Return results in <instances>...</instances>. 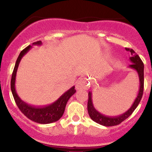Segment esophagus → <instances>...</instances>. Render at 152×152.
I'll return each instance as SVG.
<instances>
[{"label":"esophagus","mask_w":152,"mask_h":152,"mask_svg":"<svg viewBox=\"0 0 152 152\" xmlns=\"http://www.w3.org/2000/svg\"><path fill=\"white\" fill-rule=\"evenodd\" d=\"M88 84L87 83L86 78H79L76 82V89L81 90V89H88Z\"/></svg>","instance_id":"esophagus-1"}]
</instances>
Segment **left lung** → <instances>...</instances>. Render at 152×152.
<instances>
[{
    "label": "left lung",
    "instance_id": "left-lung-1",
    "mask_svg": "<svg viewBox=\"0 0 152 152\" xmlns=\"http://www.w3.org/2000/svg\"><path fill=\"white\" fill-rule=\"evenodd\" d=\"M127 51H129L131 53L132 56L129 58L130 61L132 62V64L129 66L128 68L129 69H134L137 72L139 75V93L137 98L135 99L134 102L131 107L125 111L124 113L121 115H118L116 116H107L105 115L101 114L99 111H97L96 109L94 108L93 104V100H92V93L91 91L88 92V105H87V109H88V112L89 114V116L94 121L96 122L99 124L102 125V126H116V125L119 124L122 121L126 119L129 116H130L132 113L134 112V110L139 105V102H140L141 99H142L143 95V91H144V64H143L142 61L141 60L140 57L135 53V51L133 49H130V48H125Z\"/></svg>",
    "mask_w": 152,
    "mask_h": 152
}]
</instances>
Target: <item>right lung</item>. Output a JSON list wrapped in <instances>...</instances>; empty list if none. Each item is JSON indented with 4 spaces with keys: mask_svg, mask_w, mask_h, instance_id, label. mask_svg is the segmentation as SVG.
Wrapping results in <instances>:
<instances>
[{
    "mask_svg": "<svg viewBox=\"0 0 152 152\" xmlns=\"http://www.w3.org/2000/svg\"><path fill=\"white\" fill-rule=\"evenodd\" d=\"M33 45L41 46V45H42V42L41 41H36V42L33 43ZM31 48H32V46L29 45L19 54L16 62H15L13 74H12L10 88H11L13 98H14L15 102L16 103L19 109L29 119L32 120L36 123L43 124L53 123V122L57 121L61 118L64 111H65V108L68 101L76 93L75 86H72L67 91L63 94L56 102L48 106H43V107H35V106H30L21 100V99L18 96V95L16 93V91H15V77H16L17 70H18L20 60L24 56V55H26L29 51V50Z\"/></svg>",
    "mask_w": 152,
    "mask_h": 152,
    "instance_id": "add662e5",
    "label": "right lung"
}]
</instances>
